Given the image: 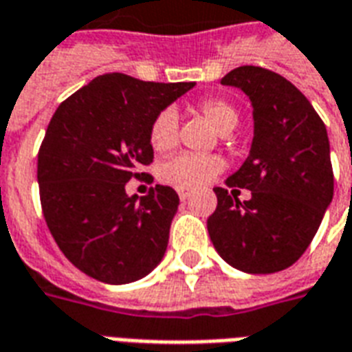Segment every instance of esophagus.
Returning <instances> with one entry per match:
<instances>
[{
    "label": "esophagus",
    "instance_id": "esophagus-1",
    "mask_svg": "<svg viewBox=\"0 0 352 352\" xmlns=\"http://www.w3.org/2000/svg\"><path fill=\"white\" fill-rule=\"evenodd\" d=\"M190 192H186V190H179V197H181V201H186V199H190Z\"/></svg>",
    "mask_w": 352,
    "mask_h": 352
}]
</instances>
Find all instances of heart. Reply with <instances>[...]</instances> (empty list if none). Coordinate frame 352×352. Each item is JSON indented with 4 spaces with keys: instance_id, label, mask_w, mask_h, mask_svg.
<instances>
[{
    "instance_id": "b5f03b06",
    "label": "heart",
    "mask_w": 352,
    "mask_h": 352,
    "mask_svg": "<svg viewBox=\"0 0 352 352\" xmlns=\"http://www.w3.org/2000/svg\"><path fill=\"white\" fill-rule=\"evenodd\" d=\"M197 110L218 132L228 134L239 123V113L231 104L209 98L203 100ZM179 138V117L171 108L158 111L149 124V143L156 153H168L177 145ZM222 171V160L212 155H192L181 153L164 160L158 168V179L179 190H196L209 183Z\"/></svg>"
}]
</instances>
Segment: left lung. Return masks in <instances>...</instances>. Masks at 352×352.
<instances>
[{
    "label": "left lung",
    "mask_w": 352,
    "mask_h": 352,
    "mask_svg": "<svg viewBox=\"0 0 352 352\" xmlns=\"http://www.w3.org/2000/svg\"><path fill=\"white\" fill-rule=\"evenodd\" d=\"M254 108L248 158L216 186V210L207 220L223 261L248 274H272L306 252L334 196L327 126L293 83L269 69L244 65L222 78ZM232 192H228V188ZM236 188L252 192L241 204Z\"/></svg>",
    "instance_id": "left-lung-1"
}]
</instances>
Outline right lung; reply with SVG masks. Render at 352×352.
Listing matches in <instances>:
<instances>
[{"label": "right lung", "instance_id": "add662e5", "mask_svg": "<svg viewBox=\"0 0 352 352\" xmlns=\"http://www.w3.org/2000/svg\"><path fill=\"white\" fill-rule=\"evenodd\" d=\"M194 85L111 72L70 95L50 119L38 149L41 205L59 250L83 274L121 285L162 261L177 192L156 184L138 199L124 186L153 162L151 121Z\"/></svg>", "mask_w": 352, "mask_h": 352}]
</instances>
